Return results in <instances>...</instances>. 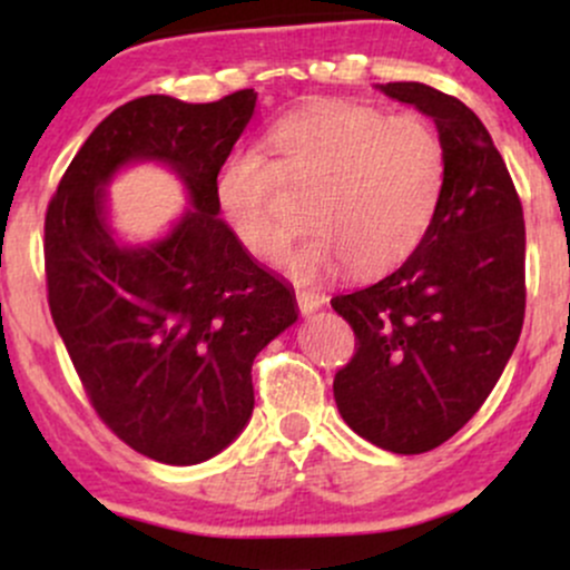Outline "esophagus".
I'll list each match as a JSON object with an SVG mask.
<instances>
[{
  "label": "esophagus",
  "mask_w": 570,
  "mask_h": 570,
  "mask_svg": "<svg viewBox=\"0 0 570 570\" xmlns=\"http://www.w3.org/2000/svg\"><path fill=\"white\" fill-rule=\"evenodd\" d=\"M294 297H297V307L303 313H313V311H318V307L324 305V297H322V294H316V292L297 289V292H294Z\"/></svg>",
  "instance_id": "1"
}]
</instances>
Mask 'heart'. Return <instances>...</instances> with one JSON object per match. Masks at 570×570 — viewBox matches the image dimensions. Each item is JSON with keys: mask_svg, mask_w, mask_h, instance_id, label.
Segmentation results:
<instances>
[{"mask_svg": "<svg viewBox=\"0 0 570 570\" xmlns=\"http://www.w3.org/2000/svg\"><path fill=\"white\" fill-rule=\"evenodd\" d=\"M259 147H238L217 176L227 230L252 257H284L303 214L284 184L311 200L318 235L292 254L289 271L313 278L345 263L351 276H381L402 265L431 227L444 187V147L421 115H385L335 101L286 115Z\"/></svg>", "mask_w": 570, "mask_h": 570, "instance_id": "heart-1", "label": "heart"}]
</instances>
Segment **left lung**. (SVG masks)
I'll list each match as a JSON object with an SVG mask.
<instances>
[{"label": "left lung", "mask_w": 570, "mask_h": 570, "mask_svg": "<svg viewBox=\"0 0 570 570\" xmlns=\"http://www.w3.org/2000/svg\"><path fill=\"white\" fill-rule=\"evenodd\" d=\"M381 90L434 120L444 187L402 267L332 297L356 335L332 389L358 436L415 455L472 421L512 356L525 318V219L507 163L466 104L423 82Z\"/></svg>", "instance_id": "8db88e82"}]
</instances>
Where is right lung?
<instances>
[{"instance_id":"right-lung-1","label":"right lung","mask_w":570,"mask_h":570,"mask_svg":"<svg viewBox=\"0 0 570 570\" xmlns=\"http://www.w3.org/2000/svg\"><path fill=\"white\" fill-rule=\"evenodd\" d=\"M257 94L212 104L141 96L98 122L45 214L53 324L96 415L136 453L189 466L225 450L254 410L252 364L297 322L294 294L222 222L217 176ZM160 159L194 208L158 245L114 244L102 187L122 165Z\"/></svg>"}]
</instances>
